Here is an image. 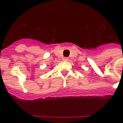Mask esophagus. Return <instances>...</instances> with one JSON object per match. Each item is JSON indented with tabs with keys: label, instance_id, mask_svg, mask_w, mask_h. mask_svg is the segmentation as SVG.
Segmentation results:
<instances>
[{
	"label": "esophagus",
	"instance_id": "obj_1",
	"mask_svg": "<svg viewBox=\"0 0 123 123\" xmlns=\"http://www.w3.org/2000/svg\"><path fill=\"white\" fill-rule=\"evenodd\" d=\"M62 61H68V58H67V57H64L62 59Z\"/></svg>",
	"mask_w": 123,
	"mask_h": 123
}]
</instances>
